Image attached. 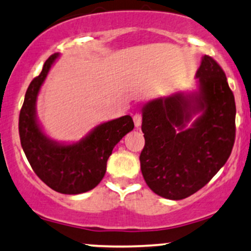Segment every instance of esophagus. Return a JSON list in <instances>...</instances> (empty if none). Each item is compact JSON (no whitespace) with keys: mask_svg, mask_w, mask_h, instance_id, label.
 Here are the masks:
<instances>
[{"mask_svg":"<svg viewBox=\"0 0 251 251\" xmlns=\"http://www.w3.org/2000/svg\"><path fill=\"white\" fill-rule=\"evenodd\" d=\"M132 120H134V125L136 128L141 126V123H142V115L141 114H135L134 117H132Z\"/></svg>","mask_w":251,"mask_h":251,"instance_id":"obj_1","label":"esophagus"}]
</instances>
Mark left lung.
Listing matches in <instances>:
<instances>
[{
  "label": "left lung",
  "mask_w": 251,
  "mask_h": 251,
  "mask_svg": "<svg viewBox=\"0 0 251 251\" xmlns=\"http://www.w3.org/2000/svg\"><path fill=\"white\" fill-rule=\"evenodd\" d=\"M195 77L196 90L157 97L142 108L141 172L155 194L175 201L204 187L235 142L236 105L225 72L204 55Z\"/></svg>",
  "instance_id": "left-lung-1"
}]
</instances>
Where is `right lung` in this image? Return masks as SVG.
<instances>
[{"label":"right lung","mask_w":251,"mask_h":251,"mask_svg":"<svg viewBox=\"0 0 251 251\" xmlns=\"http://www.w3.org/2000/svg\"><path fill=\"white\" fill-rule=\"evenodd\" d=\"M60 54L51 55L26 89L20 111L21 146L35 174L52 190L67 195L87 193L102 181L114 147L134 129L129 115L96 126L78 142L61 143L42 130L36 115L41 87Z\"/></svg>","instance_id":"1"}]
</instances>
